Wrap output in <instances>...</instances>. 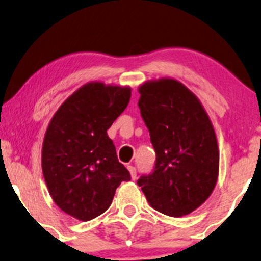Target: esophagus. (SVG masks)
I'll return each instance as SVG.
<instances>
[{
    "label": "esophagus",
    "instance_id": "esophagus-1",
    "mask_svg": "<svg viewBox=\"0 0 261 261\" xmlns=\"http://www.w3.org/2000/svg\"><path fill=\"white\" fill-rule=\"evenodd\" d=\"M127 167H128V171H129V173H130L132 179H133V180L137 179V169H135V167L132 166V165H128Z\"/></svg>",
    "mask_w": 261,
    "mask_h": 261
}]
</instances>
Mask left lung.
<instances>
[{
	"label": "left lung",
	"instance_id": "left-lung-1",
	"mask_svg": "<svg viewBox=\"0 0 261 261\" xmlns=\"http://www.w3.org/2000/svg\"><path fill=\"white\" fill-rule=\"evenodd\" d=\"M142 120L156 158L152 173L138 179L149 205L171 217L188 215L204 203L219 176L215 130L199 99L172 78L139 88Z\"/></svg>",
	"mask_w": 261,
	"mask_h": 261
}]
</instances>
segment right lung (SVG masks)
<instances>
[{"instance_id": "obj_1", "label": "right lung", "mask_w": 261, "mask_h": 261, "mask_svg": "<svg viewBox=\"0 0 261 261\" xmlns=\"http://www.w3.org/2000/svg\"><path fill=\"white\" fill-rule=\"evenodd\" d=\"M130 88L88 83L53 115L42 144V173L64 213L90 221L112 204L130 174L119 162L107 130L127 108Z\"/></svg>"}]
</instances>
